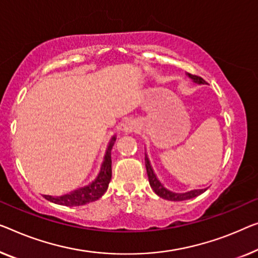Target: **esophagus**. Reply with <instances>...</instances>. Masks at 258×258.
Segmentation results:
<instances>
[{
    "mask_svg": "<svg viewBox=\"0 0 258 258\" xmlns=\"http://www.w3.org/2000/svg\"><path fill=\"white\" fill-rule=\"evenodd\" d=\"M133 130H134L133 125H131L130 122H127V124H126V125L124 126V131H125L126 133H131V132H133Z\"/></svg>",
    "mask_w": 258,
    "mask_h": 258,
    "instance_id": "1",
    "label": "esophagus"
}]
</instances>
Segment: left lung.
Instances as JSON below:
<instances>
[{"mask_svg": "<svg viewBox=\"0 0 258 258\" xmlns=\"http://www.w3.org/2000/svg\"><path fill=\"white\" fill-rule=\"evenodd\" d=\"M189 78L195 81L196 83L199 84H206V81L202 79L201 76L197 75H192V74H187ZM145 162H146V169H147V175H148V179H149V184H151L153 191L159 196V197L167 199V201H171V202H180V201H187V199L195 198L197 196L202 195L203 192H205L206 189H201V190H192L189 192H185V194H176V192H172L170 190L166 189L163 186V184L157 179L156 175L154 174V170L151 166V162H149V159L147 155H145Z\"/></svg>", "mask_w": 258, "mask_h": 258, "instance_id": "1", "label": "left lung"}]
</instances>
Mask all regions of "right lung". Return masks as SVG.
Segmentation results:
<instances>
[{"instance_id":"add662e5","label":"right lung","mask_w":258,"mask_h":258,"mask_svg":"<svg viewBox=\"0 0 258 258\" xmlns=\"http://www.w3.org/2000/svg\"><path fill=\"white\" fill-rule=\"evenodd\" d=\"M114 140H116V137H113L111 139L104 157V162L102 164L101 172H99L97 178L90 185L80 187L78 190L69 192L67 195L59 196V197L44 195V198L47 199L48 202L63 206L86 205L88 203L95 202L101 198L106 192L107 186H109V183L111 180V176H112V169H111V149H112Z\"/></svg>"}]
</instances>
